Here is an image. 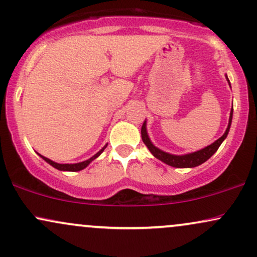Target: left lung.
<instances>
[{
  "mask_svg": "<svg viewBox=\"0 0 257 257\" xmlns=\"http://www.w3.org/2000/svg\"><path fill=\"white\" fill-rule=\"evenodd\" d=\"M226 79L228 82L229 87H231V83H229V79L226 75ZM232 117H233V106L231 108V112H229V119H228V125H227L226 132L223 133V135L221 138L217 139L216 141H214L213 144H210L209 146L204 147V149H200L198 151H194L191 153H185V155H173V153L166 152L163 150L158 149L157 146L153 145L151 139L149 137V133H147V122L145 119L143 126H141V139H143L144 144L147 146V149L150 150V152L155 156L156 158L162 161L163 163L168 164V166L174 167V168H194L198 167L200 164H203L204 162L208 161L211 156L214 155L215 152L217 151L221 144L223 143V140L228 135L229 128H231L232 124Z\"/></svg>",
  "mask_w": 257,
  "mask_h": 257,
  "instance_id": "8db88e82",
  "label": "left lung"
}]
</instances>
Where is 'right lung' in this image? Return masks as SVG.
Returning a JSON list of instances; mask_svg holds the SVG:
<instances>
[{"label": "right lung", "instance_id": "obj_1", "mask_svg": "<svg viewBox=\"0 0 257 257\" xmlns=\"http://www.w3.org/2000/svg\"><path fill=\"white\" fill-rule=\"evenodd\" d=\"M106 146H107V144H106V145H105L104 147H102V149L100 150L99 152H96L95 155L93 156V157H90L89 159H87V161L79 162V163H72V164H60V163H57V162L52 161V159H49V158L44 157V156L40 155V153H38V156H40L41 158H43L44 161L47 162V163H48V164H51L52 167H54L55 169H58V170H61V172H79V170H83L84 168H87L88 166H89V164L91 163V162L94 161V159H96V158H98L99 156L101 155L102 152H104V150L106 149Z\"/></svg>", "mask_w": 257, "mask_h": 257}]
</instances>
